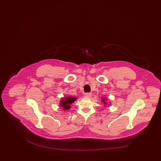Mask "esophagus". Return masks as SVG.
<instances>
[{
    "label": "esophagus",
    "instance_id": "obj_1",
    "mask_svg": "<svg viewBox=\"0 0 161 161\" xmlns=\"http://www.w3.org/2000/svg\"><path fill=\"white\" fill-rule=\"evenodd\" d=\"M92 93H86L84 94V97L86 98H91L92 97Z\"/></svg>",
    "mask_w": 161,
    "mask_h": 161
}]
</instances>
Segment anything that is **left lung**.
<instances>
[{
  "label": "left lung",
  "mask_w": 161,
  "mask_h": 161,
  "mask_svg": "<svg viewBox=\"0 0 161 161\" xmlns=\"http://www.w3.org/2000/svg\"><path fill=\"white\" fill-rule=\"evenodd\" d=\"M107 100V98H102L101 101H102L104 104H107V102H106V100Z\"/></svg>",
  "instance_id": "left-lung-1"
}]
</instances>
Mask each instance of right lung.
Wrapping results in <instances>:
<instances>
[{"mask_svg":"<svg viewBox=\"0 0 161 161\" xmlns=\"http://www.w3.org/2000/svg\"><path fill=\"white\" fill-rule=\"evenodd\" d=\"M77 99V98L74 97H66L63 98L60 101V106L65 110H69L70 108V105L74 103Z\"/></svg>","mask_w":161,"mask_h":161,"instance_id":"add662e5","label":"right lung"}]
</instances>
